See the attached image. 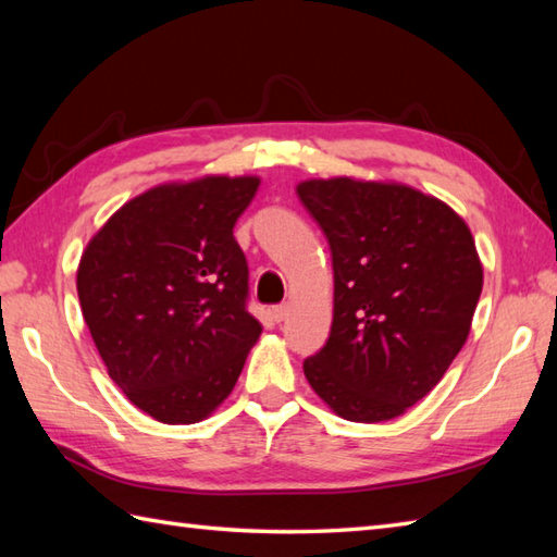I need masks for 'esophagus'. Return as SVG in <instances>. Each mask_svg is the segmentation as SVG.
Listing matches in <instances>:
<instances>
[{
    "instance_id": "esophagus-1",
    "label": "esophagus",
    "mask_w": 557,
    "mask_h": 557,
    "mask_svg": "<svg viewBox=\"0 0 557 557\" xmlns=\"http://www.w3.org/2000/svg\"><path fill=\"white\" fill-rule=\"evenodd\" d=\"M272 318H275V321L277 323H282V321H285V318L289 315V304H280V306H272Z\"/></svg>"
}]
</instances>
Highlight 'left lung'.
Instances as JSON below:
<instances>
[{
    "label": "left lung",
    "instance_id": "1",
    "mask_svg": "<svg viewBox=\"0 0 557 557\" xmlns=\"http://www.w3.org/2000/svg\"><path fill=\"white\" fill-rule=\"evenodd\" d=\"M299 200L333 253L335 309L306 381L337 417L389 421L417 405L469 337L483 268L467 222L395 182L309 180Z\"/></svg>",
    "mask_w": 557,
    "mask_h": 557
}]
</instances>
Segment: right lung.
I'll return each instance as SVG.
<instances>
[{
    "label": "right lung",
    "mask_w": 557,
    "mask_h": 557,
    "mask_svg": "<svg viewBox=\"0 0 557 557\" xmlns=\"http://www.w3.org/2000/svg\"><path fill=\"white\" fill-rule=\"evenodd\" d=\"M258 176L162 184L128 200L76 272L83 318L112 381L162 423H196L234 389L263 333L246 311L234 224Z\"/></svg>",
    "instance_id": "add662e5"
}]
</instances>
